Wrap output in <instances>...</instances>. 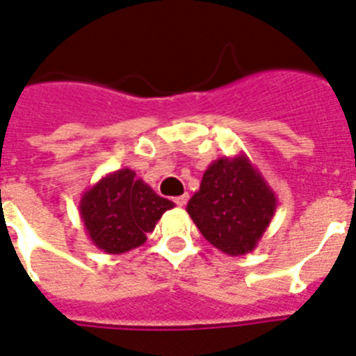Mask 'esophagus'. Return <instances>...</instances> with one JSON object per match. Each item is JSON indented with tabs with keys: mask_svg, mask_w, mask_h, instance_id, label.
<instances>
[{
	"mask_svg": "<svg viewBox=\"0 0 356 356\" xmlns=\"http://www.w3.org/2000/svg\"><path fill=\"white\" fill-rule=\"evenodd\" d=\"M173 201H175V204H177V207H184V204H186V201H188V193L179 195V197H175Z\"/></svg>",
	"mask_w": 356,
	"mask_h": 356,
	"instance_id": "1",
	"label": "esophagus"
}]
</instances>
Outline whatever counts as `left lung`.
I'll use <instances>...</instances> for the list:
<instances>
[{"mask_svg":"<svg viewBox=\"0 0 356 356\" xmlns=\"http://www.w3.org/2000/svg\"><path fill=\"white\" fill-rule=\"evenodd\" d=\"M276 207L273 188L241 152L204 170L186 212L208 243L228 256H245L258 247Z\"/></svg>","mask_w":356,"mask_h":356,"instance_id":"obj_1","label":"left lung"}]
</instances>
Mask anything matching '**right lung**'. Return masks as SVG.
Masks as SVG:
<instances>
[{
  "mask_svg": "<svg viewBox=\"0 0 356 356\" xmlns=\"http://www.w3.org/2000/svg\"><path fill=\"white\" fill-rule=\"evenodd\" d=\"M173 207L135 177L133 170L122 168L86 190L78 210L95 247L106 254H124L146 243V234Z\"/></svg>",
  "mask_w": 356,
  "mask_h": 356,
  "instance_id": "right-lung-1",
  "label": "right lung"
}]
</instances>
